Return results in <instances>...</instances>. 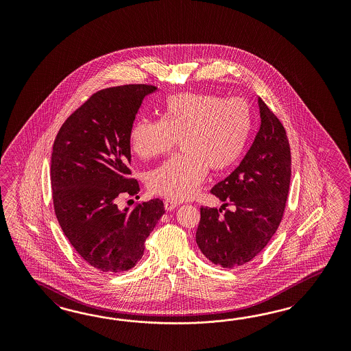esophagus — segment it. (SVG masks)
I'll return each instance as SVG.
<instances>
[{"label": "esophagus", "mask_w": 351, "mask_h": 351, "mask_svg": "<svg viewBox=\"0 0 351 351\" xmlns=\"http://www.w3.org/2000/svg\"><path fill=\"white\" fill-rule=\"evenodd\" d=\"M178 206H179V203L178 202H173V201H170V199H166V201H165V208H166V211H172V210H175Z\"/></svg>", "instance_id": "esophagus-1"}]
</instances>
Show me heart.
<instances>
[{"label": "heart", "mask_w": 351, "mask_h": 351, "mask_svg": "<svg viewBox=\"0 0 351 351\" xmlns=\"http://www.w3.org/2000/svg\"><path fill=\"white\" fill-rule=\"evenodd\" d=\"M251 128V109L243 99L180 93L165 100L160 121L136 119L128 140L132 152L147 160L169 153L179 138L182 153L149 172L148 186L181 202L195 195L207 169L219 172L233 166L245 150Z\"/></svg>", "instance_id": "obj_1"}]
</instances>
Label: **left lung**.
Masks as SVG:
<instances>
[{"instance_id": "left-lung-1", "label": "left lung", "mask_w": 351, "mask_h": 351, "mask_svg": "<svg viewBox=\"0 0 351 351\" xmlns=\"http://www.w3.org/2000/svg\"><path fill=\"white\" fill-rule=\"evenodd\" d=\"M261 125L239 166L213 188L223 206L201 207L195 241L203 255L225 269L245 265L258 255L282 221L291 180L286 130L258 97ZM228 202L234 212L222 210Z\"/></svg>"}]
</instances>
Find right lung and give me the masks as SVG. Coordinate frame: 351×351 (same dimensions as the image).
Here are the masks:
<instances>
[{
    "mask_svg": "<svg viewBox=\"0 0 351 351\" xmlns=\"http://www.w3.org/2000/svg\"><path fill=\"white\" fill-rule=\"evenodd\" d=\"M156 90L125 85L96 93L66 118L53 141L55 215L78 255L100 271L136 265L165 213L160 199L123 210L116 202L121 193L140 191L138 181L130 179L128 134L144 97Z\"/></svg>",
    "mask_w": 351,
    "mask_h": 351,
    "instance_id": "obj_1",
    "label": "right lung"
}]
</instances>
